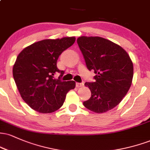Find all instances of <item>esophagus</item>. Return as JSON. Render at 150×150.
Segmentation results:
<instances>
[{"label":"esophagus","mask_w":150,"mask_h":150,"mask_svg":"<svg viewBox=\"0 0 150 150\" xmlns=\"http://www.w3.org/2000/svg\"><path fill=\"white\" fill-rule=\"evenodd\" d=\"M84 86V83L83 82H82V83H79V82H76V87L77 88H79V87H82Z\"/></svg>","instance_id":"1"}]
</instances>
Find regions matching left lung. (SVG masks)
Returning <instances> with one entry per match:
<instances>
[{"label": "left lung", "mask_w": 150, "mask_h": 150, "mask_svg": "<svg viewBox=\"0 0 150 150\" xmlns=\"http://www.w3.org/2000/svg\"><path fill=\"white\" fill-rule=\"evenodd\" d=\"M77 42L87 69L97 74L95 82H85L91 97L84 101V106L93 112H106L128 93L133 77L132 62L121 46L104 38L82 36Z\"/></svg>", "instance_id": "1"}]
</instances>
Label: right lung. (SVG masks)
I'll return each mask as SVG.
<instances>
[{"label": "right lung", "instance_id": "1", "mask_svg": "<svg viewBox=\"0 0 150 150\" xmlns=\"http://www.w3.org/2000/svg\"><path fill=\"white\" fill-rule=\"evenodd\" d=\"M75 37L44 39L31 44L19 53L13 68V77L24 101L39 113H49L63 106L66 94L75 82L61 81L53 75L64 71L57 68V60L71 46Z\"/></svg>", "mask_w": 150, "mask_h": 150}]
</instances>
